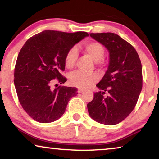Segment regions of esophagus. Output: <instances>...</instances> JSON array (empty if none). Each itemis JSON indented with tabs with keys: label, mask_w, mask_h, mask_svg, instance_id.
<instances>
[{
	"label": "esophagus",
	"mask_w": 159,
	"mask_h": 159,
	"mask_svg": "<svg viewBox=\"0 0 159 159\" xmlns=\"http://www.w3.org/2000/svg\"><path fill=\"white\" fill-rule=\"evenodd\" d=\"M84 92H85V90L80 89V88H79V89H78V93H84Z\"/></svg>",
	"instance_id": "34e87169"
}]
</instances>
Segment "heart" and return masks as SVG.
Wrapping results in <instances>:
<instances>
[{
  "label": "heart",
  "mask_w": 159,
  "mask_h": 159,
  "mask_svg": "<svg viewBox=\"0 0 159 159\" xmlns=\"http://www.w3.org/2000/svg\"><path fill=\"white\" fill-rule=\"evenodd\" d=\"M85 52L95 61H100L104 55V48L100 43L96 41L87 42L84 44ZM79 57V51L76 46L70 48L65 56V66L67 69H71L76 64ZM98 75L96 73H85L80 71H74L69 75V83L73 86L85 88L98 81Z\"/></svg>",
  "instance_id": "1"
}]
</instances>
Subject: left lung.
I'll return each instance as SVG.
<instances>
[{"instance_id":"1","label":"left lung","mask_w":159,"mask_h":159,"mask_svg":"<svg viewBox=\"0 0 159 159\" xmlns=\"http://www.w3.org/2000/svg\"><path fill=\"white\" fill-rule=\"evenodd\" d=\"M90 36L109 52L108 69L96 85L100 91L87 104L95 121L113 125L133 111L142 88L140 59L131 44L114 33H91Z\"/></svg>"}]
</instances>
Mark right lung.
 Wrapping results in <instances>:
<instances>
[{
    "instance_id": "right-lung-1",
    "label": "right lung",
    "mask_w": 159,
    "mask_h": 159,
    "mask_svg": "<svg viewBox=\"0 0 159 159\" xmlns=\"http://www.w3.org/2000/svg\"><path fill=\"white\" fill-rule=\"evenodd\" d=\"M88 34L45 30L29 39L15 64L14 83L20 103L29 116L43 123L53 122L65 111L67 104L77 95V88L60 85L66 81L65 56L70 48Z\"/></svg>"
}]
</instances>
